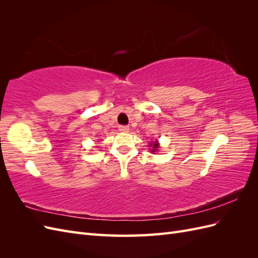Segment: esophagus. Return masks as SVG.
Returning a JSON list of instances; mask_svg holds the SVG:
<instances>
[{"mask_svg": "<svg viewBox=\"0 0 258 258\" xmlns=\"http://www.w3.org/2000/svg\"><path fill=\"white\" fill-rule=\"evenodd\" d=\"M118 130L120 132H128L129 131V127L128 126H119L118 127Z\"/></svg>", "mask_w": 258, "mask_h": 258, "instance_id": "esophagus-1", "label": "esophagus"}]
</instances>
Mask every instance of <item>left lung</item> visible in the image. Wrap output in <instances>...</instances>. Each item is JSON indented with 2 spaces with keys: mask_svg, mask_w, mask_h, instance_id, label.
I'll use <instances>...</instances> for the list:
<instances>
[{
  "mask_svg": "<svg viewBox=\"0 0 258 258\" xmlns=\"http://www.w3.org/2000/svg\"><path fill=\"white\" fill-rule=\"evenodd\" d=\"M150 146L152 147V150H151V151H152V153H155V152H157V151L159 150V144H158V141H157V140H156L155 142H152Z\"/></svg>",
  "mask_w": 258,
  "mask_h": 258,
  "instance_id": "obj_1",
  "label": "left lung"
}]
</instances>
